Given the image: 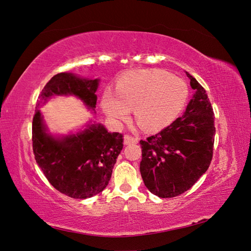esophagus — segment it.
Instances as JSON below:
<instances>
[{
  "label": "esophagus",
  "instance_id": "esophagus-1",
  "mask_svg": "<svg viewBox=\"0 0 251 251\" xmlns=\"http://www.w3.org/2000/svg\"><path fill=\"white\" fill-rule=\"evenodd\" d=\"M138 138L137 137H134V136L131 135H125V138H124V142L125 144H131V143H137L138 142Z\"/></svg>",
  "mask_w": 251,
  "mask_h": 251
}]
</instances>
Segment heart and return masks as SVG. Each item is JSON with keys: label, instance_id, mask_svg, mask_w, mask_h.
<instances>
[{"label": "heart", "instance_id": "b5f03b06", "mask_svg": "<svg viewBox=\"0 0 251 251\" xmlns=\"http://www.w3.org/2000/svg\"><path fill=\"white\" fill-rule=\"evenodd\" d=\"M118 98L107 92L102 109L115 120L124 119L136 107V117L148 131L169 126L185 108L188 100L186 82L163 70H141L121 77L117 82Z\"/></svg>", "mask_w": 251, "mask_h": 251}]
</instances>
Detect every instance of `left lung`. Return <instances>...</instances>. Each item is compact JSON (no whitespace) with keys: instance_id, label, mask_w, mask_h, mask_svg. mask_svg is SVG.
Masks as SVG:
<instances>
[{"instance_id":"1","label":"left lung","mask_w":251,"mask_h":251,"mask_svg":"<svg viewBox=\"0 0 251 251\" xmlns=\"http://www.w3.org/2000/svg\"><path fill=\"white\" fill-rule=\"evenodd\" d=\"M196 91L185 113L161 132L140 140V173L149 191L174 198L188 191L207 171L215 142V117L206 91L191 74Z\"/></svg>"}]
</instances>
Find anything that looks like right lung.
I'll return each instance as SVG.
<instances>
[{
  "label": "right lung",
  "instance_id": "1",
  "mask_svg": "<svg viewBox=\"0 0 251 251\" xmlns=\"http://www.w3.org/2000/svg\"><path fill=\"white\" fill-rule=\"evenodd\" d=\"M98 82V78H81L73 73L54 75L42 90L32 120L36 163L53 187L74 199L91 198L107 187L124 148V135L93 124L76 134L55 138L47 132L40 107L53 95H74L94 111Z\"/></svg>",
  "mask_w": 251,
  "mask_h": 251
}]
</instances>
